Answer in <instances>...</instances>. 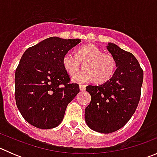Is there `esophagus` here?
Masks as SVG:
<instances>
[{"instance_id":"34e87169","label":"esophagus","mask_w":157,"mask_h":157,"mask_svg":"<svg viewBox=\"0 0 157 157\" xmlns=\"http://www.w3.org/2000/svg\"><path fill=\"white\" fill-rule=\"evenodd\" d=\"M80 90H81V91H84L85 90H86V86L85 85H80Z\"/></svg>"}]
</instances>
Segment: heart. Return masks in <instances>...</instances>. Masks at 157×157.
<instances>
[{"label": "heart", "instance_id": "obj_1", "mask_svg": "<svg viewBox=\"0 0 157 157\" xmlns=\"http://www.w3.org/2000/svg\"><path fill=\"white\" fill-rule=\"evenodd\" d=\"M80 63H84V70L73 77L74 83H84L93 79L98 83H103L111 78L117 67L116 61L112 55L103 54L94 45H83L77 49L76 55L68 52L63 57L64 68L71 75L77 72Z\"/></svg>", "mask_w": 157, "mask_h": 157}]
</instances>
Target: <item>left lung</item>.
I'll return each instance as SVG.
<instances>
[{
  "label": "left lung",
  "mask_w": 157,
  "mask_h": 157,
  "mask_svg": "<svg viewBox=\"0 0 157 157\" xmlns=\"http://www.w3.org/2000/svg\"><path fill=\"white\" fill-rule=\"evenodd\" d=\"M116 61L112 77L100 85H89L86 90L91 96L85 109L88 127L103 134L124 127L138 105L144 72L135 57L115 44L106 45Z\"/></svg>",
  "instance_id": "8db88e82"
}]
</instances>
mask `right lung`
Returning a JSON list of instances; mask_svg holds the SVG:
<instances>
[{"label": "right lung", "mask_w": 157, "mask_h": 157, "mask_svg": "<svg viewBox=\"0 0 157 157\" xmlns=\"http://www.w3.org/2000/svg\"><path fill=\"white\" fill-rule=\"evenodd\" d=\"M80 39L50 37L27 48L15 72L17 106L25 120L40 129L63 121L66 108L80 92L70 83L62 59Z\"/></svg>", "instance_id": "obj_1"}]
</instances>
